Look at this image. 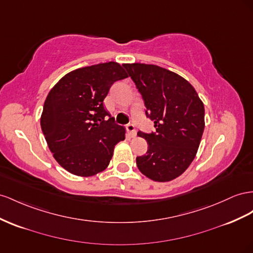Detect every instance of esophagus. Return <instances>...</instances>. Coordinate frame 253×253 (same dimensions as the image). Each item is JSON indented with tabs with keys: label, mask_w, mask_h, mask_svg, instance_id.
Segmentation results:
<instances>
[{
	"label": "esophagus",
	"mask_w": 253,
	"mask_h": 253,
	"mask_svg": "<svg viewBox=\"0 0 253 253\" xmlns=\"http://www.w3.org/2000/svg\"><path fill=\"white\" fill-rule=\"evenodd\" d=\"M126 129H127V132L129 133V135L132 136V137H135V136H136V129H135L134 125H127L126 126Z\"/></svg>",
	"instance_id": "esophagus-1"
}]
</instances>
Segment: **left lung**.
Listing matches in <instances>:
<instances>
[{
  "instance_id": "1",
  "label": "left lung",
  "mask_w": 253,
  "mask_h": 253,
  "mask_svg": "<svg viewBox=\"0 0 253 253\" xmlns=\"http://www.w3.org/2000/svg\"><path fill=\"white\" fill-rule=\"evenodd\" d=\"M145 101L155 133L138 132L148 142L137 156L139 171L156 182L181 175L194 161L204 129V105L195 88L179 74L156 65L124 64Z\"/></svg>"
}]
</instances>
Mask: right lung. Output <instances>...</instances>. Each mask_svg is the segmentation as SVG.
Instances as JSON below:
<instances>
[{"mask_svg":"<svg viewBox=\"0 0 253 253\" xmlns=\"http://www.w3.org/2000/svg\"><path fill=\"white\" fill-rule=\"evenodd\" d=\"M126 78L124 67L108 61L67 73L50 90L40 126L54 159L67 171L91 176L107 168L126 128L116 125L103 101L115 82Z\"/></svg>","mask_w":253,"mask_h":253,"instance_id":"add662e5","label":"right lung"}]
</instances>
